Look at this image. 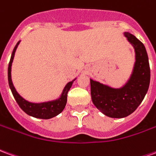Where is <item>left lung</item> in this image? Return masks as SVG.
Wrapping results in <instances>:
<instances>
[{
  "instance_id": "8db88e82",
  "label": "left lung",
  "mask_w": 156,
  "mask_h": 156,
  "mask_svg": "<svg viewBox=\"0 0 156 156\" xmlns=\"http://www.w3.org/2000/svg\"><path fill=\"white\" fill-rule=\"evenodd\" d=\"M124 36L134 49V67L127 82L120 88L90 78L92 101L99 111L110 118L120 119L131 115L147 94L151 81V69L144 44L130 32Z\"/></svg>"
}]
</instances>
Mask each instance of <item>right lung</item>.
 Instances as JSON below:
<instances>
[{
    "label": "right lung",
    "mask_w": 156,
    "mask_h": 156,
    "mask_svg": "<svg viewBox=\"0 0 156 156\" xmlns=\"http://www.w3.org/2000/svg\"><path fill=\"white\" fill-rule=\"evenodd\" d=\"M21 41H19L15 48L13 49V51L12 53L11 60L8 65V83L11 91L12 94L14 96V98L16 99V103L18 104L20 108H22L23 111L25 112L27 115H30L32 117L37 118V119H48L51 118L55 117L58 115L64 109L66 104H67V97H68V93L69 89L71 88L72 85L73 83V82L76 80L75 78L73 80L68 82L67 84L65 85L64 88L62 89L60 97L56 99L52 100H48L44 102H31L27 100L25 98L22 97L19 94L18 92L16 91V89L13 85L12 80V65L15 52L16 51V48L20 44Z\"/></svg>",
    "instance_id": "add662e5"
}]
</instances>
